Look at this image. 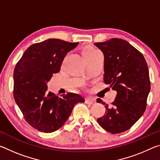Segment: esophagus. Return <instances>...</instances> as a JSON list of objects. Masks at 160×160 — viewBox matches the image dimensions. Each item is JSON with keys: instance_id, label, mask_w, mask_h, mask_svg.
Instances as JSON below:
<instances>
[{"instance_id": "obj_1", "label": "esophagus", "mask_w": 160, "mask_h": 160, "mask_svg": "<svg viewBox=\"0 0 160 160\" xmlns=\"http://www.w3.org/2000/svg\"><path fill=\"white\" fill-rule=\"evenodd\" d=\"M85 103L88 104H93L94 103H95V99L92 98V97H86Z\"/></svg>"}]
</instances>
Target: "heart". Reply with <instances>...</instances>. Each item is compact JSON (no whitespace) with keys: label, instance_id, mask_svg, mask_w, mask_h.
<instances>
[{"label":"heart","instance_id":"obj_1","mask_svg":"<svg viewBox=\"0 0 160 160\" xmlns=\"http://www.w3.org/2000/svg\"><path fill=\"white\" fill-rule=\"evenodd\" d=\"M99 53V52L98 51L96 50L95 48H94L93 47H85L82 51V53L84 59L92 57V56H96L97 54H98Z\"/></svg>","mask_w":160,"mask_h":160}]
</instances>
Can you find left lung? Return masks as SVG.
Segmentation results:
<instances>
[{"mask_svg":"<svg viewBox=\"0 0 160 160\" xmlns=\"http://www.w3.org/2000/svg\"><path fill=\"white\" fill-rule=\"evenodd\" d=\"M94 45L104 56V82L117 92L111 107L97 99L106 108L97 122L111 133H120L131 128L145 112L150 91L148 65L142 54L123 39L113 38Z\"/></svg>","mask_w":160,"mask_h":160,"instance_id":"left-lung-1","label":"left lung"}]
</instances>
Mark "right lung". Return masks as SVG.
<instances>
[{
    "mask_svg": "<svg viewBox=\"0 0 160 160\" xmlns=\"http://www.w3.org/2000/svg\"><path fill=\"white\" fill-rule=\"evenodd\" d=\"M57 39H48L31 45L16 64L13 96L29 125L43 132L61 128L71 114L75 104L83 97L69 92L56 96L47 92V82L60 71L68 52L78 46Z\"/></svg>",
    "mask_w": 160,
    "mask_h": 160,
    "instance_id": "right-lung-1",
    "label": "right lung"
}]
</instances>
